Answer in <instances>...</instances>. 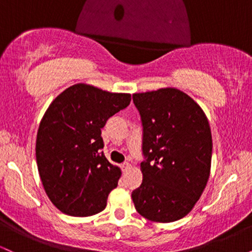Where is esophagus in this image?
<instances>
[{"label": "esophagus", "mask_w": 252, "mask_h": 252, "mask_svg": "<svg viewBox=\"0 0 252 252\" xmlns=\"http://www.w3.org/2000/svg\"><path fill=\"white\" fill-rule=\"evenodd\" d=\"M121 168H122V170H123V172H126V170H128V169L130 168V163H128V162L123 163V164H122V166H121Z\"/></svg>", "instance_id": "34e87169"}]
</instances>
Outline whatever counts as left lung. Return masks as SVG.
<instances>
[{"mask_svg":"<svg viewBox=\"0 0 252 252\" xmlns=\"http://www.w3.org/2000/svg\"><path fill=\"white\" fill-rule=\"evenodd\" d=\"M143 126V180L132 190L135 209L148 220L184 218L210 178L212 135L206 115L174 88L132 94Z\"/></svg>","mask_w":252,"mask_h":252,"instance_id":"obj_1","label":"left lung"}]
</instances>
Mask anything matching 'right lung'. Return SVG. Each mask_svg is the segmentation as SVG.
I'll return each instance as SVG.
<instances>
[{
    "instance_id": "obj_1",
    "label": "right lung",
    "mask_w": 252,
    "mask_h": 252,
    "mask_svg": "<svg viewBox=\"0 0 252 252\" xmlns=\"http://www.w3.org/2000/svg\"><path fill=\"white\" fill-rule=\"evenodd\" d=\"M131 100L130 94L72 85L46 110L36 135V163L52 204L65 215L89 217L103 211L121 169L102 152L106 121Z\"/></svg>"
}]
</instances>
